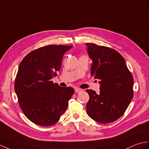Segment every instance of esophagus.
I'll return each mask as SVG.
<instances>
[{
    "mask_svg": "<svg viewBox=\"0 0 149 149\" xmlns=\"http://www.w3.org/2000/svg\"><path fill=\"white\" fill-rule=\"evenodd\" d=\"M75 91L76 93H79L82 92V89H81V88H76V89H75Z\"/></svg>",
    "mask_w": 149,
    "mask_h": 149,
    "instance_id": "34e87169",
    "label": "esophagus"
}]
</instances>
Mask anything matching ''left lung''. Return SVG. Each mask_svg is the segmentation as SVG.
Returning <instances> with one entry per match:
<instances>
[{
    "instance_id": "1",
    "label": "left lung",
    "mask_w": 149,
    "mask_h": 149,
    "mask_svg": "<svg viewBox=\"0 0 149 149\" xmlns=\"http://www.w3.org/2000/svg\"><path fill=\"white\" fill-rule=\"evenodd\" d=\"M93 63L91 74L99 79L100 93L87 89L88 115L100 123H110L121 117L133 97V78L126 61L117 51L93 43L86 44Z\"/></svg>"
}]
</instances>
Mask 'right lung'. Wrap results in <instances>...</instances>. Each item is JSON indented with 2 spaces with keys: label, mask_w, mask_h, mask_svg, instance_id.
Masks as SVG:
<instances>
[{
  "label": "right lung",
  "mask_w": 149,
  "mask_h": 149,
  "mask_svg": "<svg viewBox=\"0 0 149 149\" xmlns=\"http://www.w3.org/2000/svg\"><path fill=\"white\" fill-rule=\"evenodd\" d=\"M73 46L49 45L30 53L21 62L15 90L20 108L30 121L53 126L66 111L74 89L60 87L51 79L60 70L64 54Z\"/></svg>",
  "instance_id": "obj_1"
}]
</instances>
